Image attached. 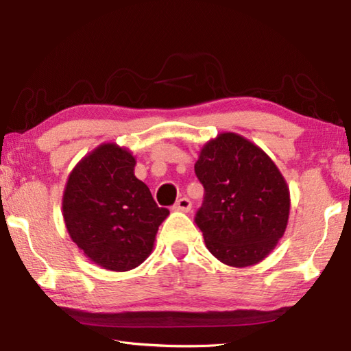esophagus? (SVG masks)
Instances as JSON below:
<instances>
[{"label": "esophagus", "mask_w": 351, "mask_h": 351, "mask_svg": "<svg viewBox=\"0 0 351 351\" xmlns=\"http://www.w3.org/2000/svg\"><path fill=\"white\" fill-rule=\"evenodd\" d=\"M173 209L178 212H189L192 209V203H190L189 198H180L173 206Z\"/></svg>", "instance_id": "34e87169"}]
</instances>
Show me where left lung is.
Here are the masks:
<instances>
[{"mask_svg":"<svg viewBox=\"0 0 351 351\" xmlns=\"http://www.w3.org/2000/svg\"><path fill=\"white\" fill-rule=\"evenodd\" d=\"M195 173L204 203L195 223L221 263L246 268L268 257L289 218V187L274 161L237 133H219L201 148Z\"/></svg>","mask_w":351,"mask_h":351,"instance_id":"left-lung-1","label":"left lung"}]
</instances>
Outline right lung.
<instances>
[{
    "label": "right lung",
    "mask_w": 351,
    "mask_h": 351,
    "mask_svg": "<svg viewBox=\"0 0 351 351\" xmlns=\"http://www.w3.org/2000/svg\"><path fill=\"white\" fill-rule=\"evenodd\" d=\"M134 165L128 148L105 142L77 162L64 186L62 209L71 240L108 271L138 268L169 217L134 176Z\"/></svg>",
    "instance_id": "1"
}]
</instances>
